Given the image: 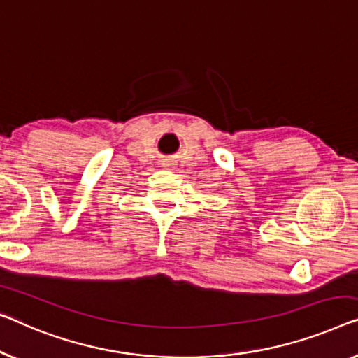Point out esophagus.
<instances>
[{
  "label": "esophagus",
  "mask_w": 358,
  "mask_h": 358,
  "mask_svg": "<svg viewBox=\"0 0 358 358\" xmlns=\"http://www.w3.org/2000/svg\"><path fill=\"white\" fill-rule=\"evenodd\" d=\"M167 167H169V164H167Z\"/></svg>",
  "instance_id": "34e87169"
}]
</instances>
